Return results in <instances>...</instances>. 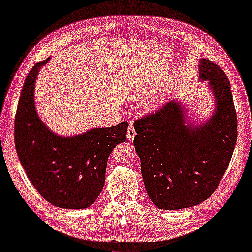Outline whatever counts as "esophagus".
I'll list each match as a JSON object with an SVG mask.
<instances>
[{
	"label": "esophagus",
	"instance_id": "esophagus-1",
	"mask_svg": "<svg viewBox=\"0 0 252 252\" xmlns=\"http://www.w3.org/2000/svg\"><path fill=\"white\" fill-rule=\"evenodd\" d=\"M135 136H136V131L134 129V127L129 126V127H128V129H127V139L131 141L132 139L135 138Z\"/></svg>",
	"mask_w": 252,
	"mask_h": 252
}]
</instances>
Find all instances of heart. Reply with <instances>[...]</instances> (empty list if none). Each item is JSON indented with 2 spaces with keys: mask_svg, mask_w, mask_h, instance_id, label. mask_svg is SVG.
Segmentation results:
<instances>
[{
  "mask_svg": "<svg viewBox=\"0 0 252 252\" xmlns=\"http://www.w3.org/2000/svg\"><path fill=\"white\" fill-rule=\"evenodd\" d=\"M159 99H156V101L155 102H153V103H151V106H153V107H158V105H159Z\"/></svg>",
  "mask_w": 252,
  "mask_h": 252,
  "instance_id": "obj_1",
  "label": "heart"
}]
</instances>
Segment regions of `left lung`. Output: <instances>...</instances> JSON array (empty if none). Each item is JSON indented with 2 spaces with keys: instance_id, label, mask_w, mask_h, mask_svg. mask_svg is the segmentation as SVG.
Here are the masks:
<instances>
[{
  "instance_id": "1",
  "label": "left lung",
  "mask_w": 252,
  "mask_h": 252,
  "mask_svg": "<svg viewBox=\"0 0 252 252\" xmlns=\"http://www.w3.org/2000/svg\"><path fill=\"white\" fill-rule=\"evenodd\" d=\"M214 107L204 121L189 120L187 106L172 99L134 123V145L151 202L161 210H182L207 200L226 172L237 140V115L229 80L217 64L201 58Z\"/></svg>"
}]
</instances>
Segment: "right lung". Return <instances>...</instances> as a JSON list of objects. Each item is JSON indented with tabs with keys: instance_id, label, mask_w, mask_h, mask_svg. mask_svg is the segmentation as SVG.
Returning <instances> with one entry per match:
<instances>
[{
	"instance_id": "add662e5",
	"label": "right lung",
	"mask_w": 252,
	"mask_h": 252,
	"mask_svg": "<svg viewBox=\"0 0 252 252\" xmlns=\"http://www.w3.org/2000/svg\"><path fill=\"white\" fill-rule=\"evenodd\" d=\"M50 58L35 64L23 85L15 117V147L30 181L52 205L81 210L97 200L108 156L126 140L128 123L95 127L72 136L52 131L38 115L35 85Z\"/></svg>"
}]
</instances>
